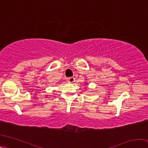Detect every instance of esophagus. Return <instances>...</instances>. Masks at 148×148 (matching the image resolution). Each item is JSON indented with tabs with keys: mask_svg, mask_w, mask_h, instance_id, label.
Here are the masks:
<instances>
[{
	"mask_svg": "<svg viewBox=\"0 0 148 148\" xmlns=\"http://www.w3.org/2000/svg\"><path fill=\"white\" fill-rule=\"evenodd\" d=\"M74 81H75V78L74 77H71L67 79V82H68L69 83H73V82H74Z\"/></svg>",
	"mask_w": 148,
	"mask_h": 148,
	"instance_id": "esophagus-1",
	"label": "esophagus"
}]
</instances>
